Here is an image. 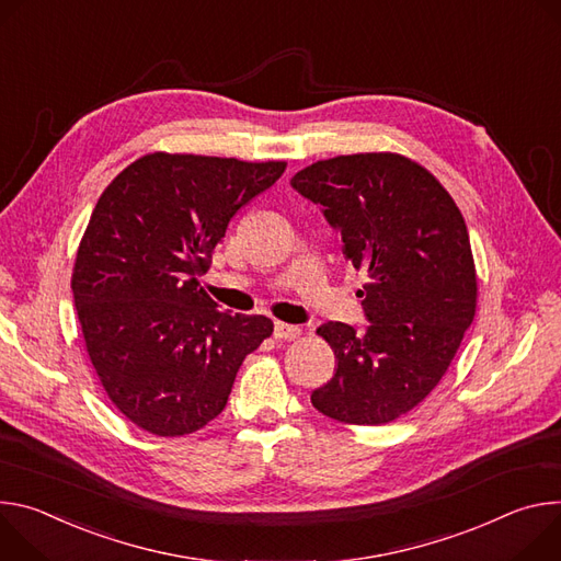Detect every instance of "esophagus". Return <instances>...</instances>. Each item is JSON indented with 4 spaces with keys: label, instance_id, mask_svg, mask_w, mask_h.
Segmentation results:
<instances>
[{
    "label": "esophagus",
    "instance_id": "34e87169",
    "mask_svg": "<svg viewBox=\"0 0 561 561\" xmlns=\"http://www.w3.org/2000/svg\"><path fill=\"white\" fill-rule=\"evenodd\" d=\"M274 336L280 341H294L300 336V328L298 325H289V323H274Z\"/></svg>",
    "mask_w": 561,
    "mask_h": 561
}]
</instances>
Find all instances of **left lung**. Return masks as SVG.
<instances>
[{
	"label": "left lung",
	"mask_w": 561,
	"mask_h": 561,
	"mask_svg": "<svg viewBox=\"0 0 561 561\" xmlns=\"http://www.w3.org/2000/svg\"><path fill=\"white\" fill-rule=\"evenodd\" d=\"M289 184L321 207L343 256L367 272L358 296L369 325L319 328L339 365L312 405L343 423H390L442 381L474 319L463 216L437 178L397 153L321 160Z\"/></svg>",
	"instance_id": "left-lung-1"
}]
</instances>
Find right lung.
Wrapping results in <instances>:
<instances>
[{
    "label": "right lung",
    "instance_id": "obj_1",
    "mask_svg": "<svg viewBox=\"0 0 561 561\" xmlns=\"http://www.w3.org/2000/svg\"><path fill=\"white\" fill-rule=\"evenodd\" d=\"M285 162L149 153L100 196L73 270L87 350L115 408L158 437L216 419L238 367L272 332L201 287L229 220Z\"/></svg>",
    "mask_w": 561,
    "mask_h": 561
}]
</instances>
